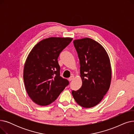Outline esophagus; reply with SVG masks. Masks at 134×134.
<instances>
[{
    "mask_svg": "<svg viewBox=\"0 0 134 134\" xmlns=\"http://www.w3.org/2000/svg\"><path fill=\"white\" fill-rule=\"evenodd\" d=\"M74 78V75H72V76H71V77H70V78L68 79V80H69V81H72Z\"/></svg>",
    "mask_w": 134,
    "mask_h": 134,
    "instance_id": "esophagus-1",
    "label": "esophagus"
}]
</instances>
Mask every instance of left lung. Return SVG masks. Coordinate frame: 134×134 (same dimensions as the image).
Instances as JSON below:
<instances>
[{"mask_svg": "<svg viewBox=\"0 0 134 134\" xmlns=\"http://www.w3.org/2000/svg\"><path fill=\"white\" fill-rule=\"evenodd\" d=\"M73 43L80 61L82 86L72 91V96L81 107L92 108L102 101L110 88V60L104 48L92 39L75 40Z\"/></svg>", "mask_w": 134, "mask_h": 134, "instance_id": "1", "label": "left lung"}]
</instances>
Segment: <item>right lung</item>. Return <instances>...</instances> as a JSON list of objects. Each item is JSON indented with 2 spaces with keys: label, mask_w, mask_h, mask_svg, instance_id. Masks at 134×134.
<instances>
[{
  "label": "right lung",
  "mask_w": 134,
  "mask_h": 134,
  "mask_svg": "<svg viewBox=\"0 0 134 134\" xmlns=\"http://www.w3.org/2000/svg\"><path fill=\"white\" fill-rule=\"evenodd\" d=\"M70 37H51L39 42L26 59L23 79L27 94L41 106L55 101L69 82L60 76L58 59L72 41Z\"/></svg>",
  "instance_id": "right-lung-1"
}]
</instances>
